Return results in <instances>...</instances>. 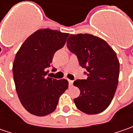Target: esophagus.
Returning a JSON list of instances; mask_svg holds the SVG:
<instances>
[{"mask_svg": "<svg viewBox=\"0 0 133 133\" xmlns=\"http://www.w3.org/2000/svg\"><path fill=\"white\" fill-rule=\"evenodd\" d=\"M68 81H69V84L70 86H72V84H73V81H71V80H68Z\"/></svg>", "mask_w": 133, "mask_h": 133, "instance_id": "34e87169", "label": "esophagus"}]
</instances>
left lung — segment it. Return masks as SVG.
Masks as SVG:
<instances>
[{
  "instance_id": "left-lung-1",
  "label": "left lung",
  "mask_w": 133,
  "mask_h": 133,
  "mask_svg": "<svg viewBox=\"0 0 133 133\" xmlns=\"http://www.w3.org/2000/svg\"><path fill=\"white\" fill-rule=\"evenodd\" d=\"M66 46L87 69V78L73 83L81 92L75 104L89 115L102 112L110 104L118 83L120 64L115 52L104 40L89 34L70 35Z\"/></svg>"
}]
</instances>
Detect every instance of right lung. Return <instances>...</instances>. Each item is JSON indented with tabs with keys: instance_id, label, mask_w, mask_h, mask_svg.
<instances>
[{
	"instance_id": "1",
	"label": "right lung",
	"mask_w": 133,
	"mask_h": 133,
	"mask_svg": "<svg viewBox=\"0 0 133 133\" xmlns=\"http://www.w3.org/2000/svg\"><path fill=\"white\" fill-rule=\"evenodd\" d=\"M68 36L58 30L39 29L27 38L15 55L12 72L16 92L21 104L32 115L45 116L54 112L68 88L67 80L46 77L54 54L65 45Z\"/></svg>"
}]
</instances>
